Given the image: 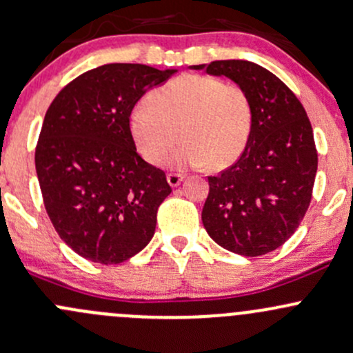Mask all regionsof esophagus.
I'll list each match as a JSON object with an SVG mask.
<instances>
[{
	"instance_id": "1",
	"label": "esophagus",
	"mask_w": 353,
	"mask_h": 353,
	"mask_svg": "<svg viewBox=\"0 0 353 353\" xmlns=\"http://www.w3.org/2000/svg\"><path fill=\"white\" fill-rule=\"evenodd\" d=\"M183 179H184L183 174H176V172L167 174V183H169L170 186H172V188H177V186H179V184L183 183Z\"/></svg>"
}]
</instances>
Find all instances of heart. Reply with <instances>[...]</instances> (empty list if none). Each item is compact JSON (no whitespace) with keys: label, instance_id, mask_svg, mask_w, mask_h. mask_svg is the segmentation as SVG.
Here are the masks:
<instances>
[{"label":"heart","instance_id":"obj_1","mask_svg":"<svg viewBox=\"0 0 353 353\" xmlns=\"http://www.w3.org/2000/svg\"><path fill=\"white\" fill-rule=\"evenodd\" d=\"M254 110L247 91L218 77L184 74L147 96L132 110L128 130L137 150L150 165L172 155L176 167L203 165L221 170L232 165L247 147Z\"/></svg>","mask_w":353,"mask_h":353}]
</instances>
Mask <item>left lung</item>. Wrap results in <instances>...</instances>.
Listing matches in <instances>:
<instances>
[{"label": "left lung", "mask_w": 353, "mask_h": 353, "mask_svg": "<svg viewBox=\"0 0 353 353\" xmlns=\"http://www.w3.org/2000/svg\"><path fill=\"white\" fill-rule=\"evenodd\" d=\"M192 69L235 81L254 110L243 154L208 177L203 225L226 250L245 257L269 254L296 232L310 208L318 169L310 118L294 92L262 65L214 61Z\"/></svg>", "instance_id": "left-lung-1"}]
</instances>
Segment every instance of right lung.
Instances as JSON below:
<instances>
[{"mask_svg": "<svg viewBox=\"0 0 353 353\" xmlns=\"http://www.w3.org/2000/svg\"><path fill=\"white\" fill-rule=\"evenodd\" d=\"M176 70L106 64L59 91L43 118L35 169L55 232L81 257L120 264L150 242L170 194L162 169L130 137L133 106Z\"/></svg>", "mask_w": 353, "mask_h": 353, "instance_id": "add662e5", "label": "right lung"}]
</instances>
